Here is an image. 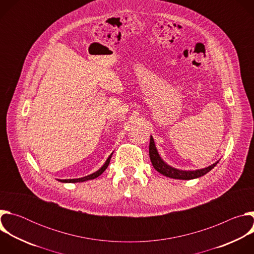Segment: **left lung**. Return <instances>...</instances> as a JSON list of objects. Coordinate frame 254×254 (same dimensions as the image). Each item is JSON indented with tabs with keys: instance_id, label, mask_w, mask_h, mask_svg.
Instances as JSON below:
<instances>
[{
	"instance_id": "left-lung-1",
	"label": "left lung",
	"mask_w": 254,
	"mask_h": 254,
	"mask_svg": "<svg viewBox=\"0 0 254 254\" xmlns=\"http://www.w3.org/2000/svg\"><path fill=\"white\" fill-rule=\"evenodd\" d=\"M149 154H150V159L151 162L154 166V168L161 174H163L166 177L169 178H173V179H179V180H191V179H196L199 177L204 176L205 174H207L208 172H210L217 164L219 163L216 162L215 164L205 168V169H201V170H196V171H181L175 168L170 167L169 165H167L160 157L156 146H155V141L153 136H151L150 139V147H149Z\"/></svg>"
}]
</instances>
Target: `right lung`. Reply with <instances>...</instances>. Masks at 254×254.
<instances>
[{"label": "right lung", "mask_w": 254, "mask_h": 254, "mask_svg": "<svg viewBox=\"0 0 254 254\" xmlns=\"http://www.w3.org/2000/svg\"><path fill=\"white\" fill-rule=\"evenodd\" d=\"M112 155L108 157V159L106 160L105 164L97 172H95V173H93L91 175H88V176L83 177V178H78V179H68V180H58V181H60V182H62V183H77V182H84V181H87V180L95 179L98 176H100L105 171V169L108 167V165H110V162H111V159H112Z\"/></svg>", "instance_id": "add662e5"}]
</instances>
